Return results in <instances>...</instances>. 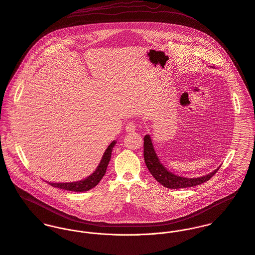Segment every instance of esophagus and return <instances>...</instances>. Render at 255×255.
Instances as JSON below:
<instances>
[{
    "mask_svg": "<svg viewBox=\"0 0 255 255\" xmlns=\"http://www.w3.org/2000/svg\"><path fill=\"white\" fill-rule=\"evenodd\" d=\"M125 129H126V132H127V133H133V132L136 131V124L133 123V122H129V123L126 125Z\"/></svg>",
    "mask_w": 255,
    "mask_h": 255,
    "instance_id": "obj_1",
    "label": "esophagus"
}]
</instances>
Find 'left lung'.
<instances>
[{
	"label": "left lung",
	"mask_w": 255,
	"mask_h": 255,
	"mask_svg": "<svg viewBox=\"0 0 255 255\" xmlns=\"http://www.w3.org/2000/svg\"><path fill=\"white\" fill-rule=\"evenodd\" d=\"M144 159L149 171L154 177V179L164 187L170 188V189L186 188V187H192V186L202 184L204 182L208 181L219 170L221 166L220 165L209 174H206L200 177H195V178H187V177L173 174L172 172L168 171V169H166L162 165V163L159 161L158 156L154 151L152 138L150 135H146L144 137Z\"/></svg>",
	"instance_id": "1"
}]
</instances>
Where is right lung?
<instances>
[{
  "mask_svg": "<svg viewBox=\"0 0 255 255\" xmlns=\"http://www.w3.org/2000/svg\"><path fill=\"white\" fill-rule=\"evenodd\" d=\"M115 144H116V141H113L107 147V149L105 150V152L102 155V160H101L99 166L94 171V173L91 174L90 176H88L87 178L80 180V181H76V182H63V183L49 182V184L53 187H57V188L69 190V191H75V192H84V191H88V190L94 188L95 186H97L99 184V182L102 180V177L105 174L107 165H108L110 157H111V153H112V150H113V147L115 146Z\"/></svg>",
  "mask_w": 255,
  "mask_h": 255,
  "instance_id": "add662e5",
  "label": "right lung"
}]
</instances>
